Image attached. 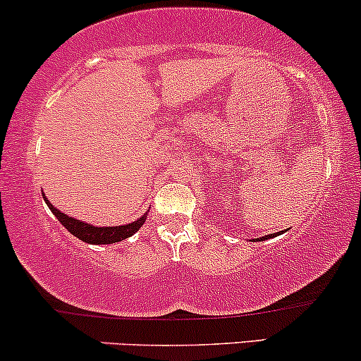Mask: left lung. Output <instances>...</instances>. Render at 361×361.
Wrapping results in <instances>:
<instances>
[{
	"mask_svg": "<svg viewBox=\"0 0 361 361\" xmlns=\"http://www.w3.org/2000/svg\"><path fill=\"white\" fill-rule=\"evenodd\" d=\"M281 232H277V234H269V235H263V238H257L253 239V241H265V239H270V238H275V235H279Z\"/></svg>",
	"mask_w": 361,
	"mask_h": 361,
	"instance_id": "1",
	"label": "left lung"
}]
</instances>
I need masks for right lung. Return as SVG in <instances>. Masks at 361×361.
<instances>
[{
    "mask_svg": "<svg viewBox=\"0 0 361 361\" xmlns=\"http://www.w3.org/2000/svg\"><path fill=\"white\" fill-rule=\"evenodd\" d=\"M42 197H44L46 204H48L49 210L53 212V215L60 220L61 226L67 228L72 235H75V238H79L80 241L87 244H114V243L123 241V239L134 235L135 232L142 227V224L146 222V215H148V212H146L145 215L139 216L137 220H134V222L130 224H123V226L96 227L92 226V224L80 222V220L73 219V216H68L67 213H61L58 208H55L51 203H49L48 197L44 195H42Z\"/></svg>",
    "mask_w": 361,
    "mask_h": 361,
    "instance_id": "add662e5",
    "label": "right lung"
}]
</instances>
